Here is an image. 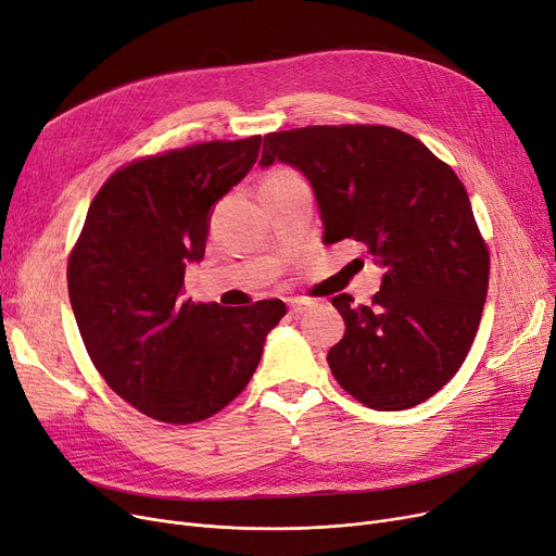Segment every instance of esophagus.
<instances>
[{
  "instance_id": "1",
  "label": "esophagus",
  "mask_w": 556,
  "mask_h": 556,
  "mask_svg": "<svg viewBox=\"0 0 556 556\" xmlns=\"http://www.w3.org/2000/svg\"><path fill=\"white\" fill-rule=\"evenodd\" d=\"M313 306V302L308 300H302V298H295V300H288V308H291V313H295V316H300V313L308 311Z\"/></svg>"
}]
</instances>
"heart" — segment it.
I'll list each match as a JSON object with an SVG mask.
<instances>
[{"mask_svg": "<svg viewBox=\"0 0 556 556\" xmlns=\"http://www.w3.org/2000/svg\"><path fill=\"white\" fill-rule=\"evenodd\" d=\"M300 177L293 170H277L275 175H270L265 181H298Z\"/></svg>", "mask_w": 556, "mask_h": 556, "instance_id": "1", "label": "heart"}]
</instances>
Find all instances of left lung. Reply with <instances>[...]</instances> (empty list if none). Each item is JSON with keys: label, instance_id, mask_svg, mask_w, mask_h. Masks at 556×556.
<instances>
[{"label": "left lung", "instance_id": "obj_1", "mask_svg": "<svg viewBox=\"0 0 556 556\" xmlns=\"http://www.w3.org/2000/svg\"><path fill=\"white\" fill-rule=\"evenodd\" d=\"M302 170L323 215V243L356 240L383 265L372 304H331L345 336L327 364L377 412L439 393L466 361L484 311L491 256L452 167L400 129L316 125L263 138L261 165Z\"/></svg>", "mask_w": 556, "mask_h": 556}]
</instances>
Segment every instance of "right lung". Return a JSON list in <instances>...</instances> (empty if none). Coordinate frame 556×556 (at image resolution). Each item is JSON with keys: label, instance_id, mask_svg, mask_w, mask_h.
I'll return each instance as SVG.
<instances>
[{"label": "right lung", "instance_id": "add662e5", "mask_svg": "<svg viewBox=\"0 0 556 556\" xmlns=\"http://www.w3.org/2000/svg\"><path fill=\"white\" fill-rule=\"evenodd\" d=\"M261 136L136 159L104 181L67 258V291L92 366L140 414L167 425L215 416L250 383L281 300H184L211 206L243 179Z\"/></svg>", "mask_w": 556, "mask_h": 556}]
</instances>
